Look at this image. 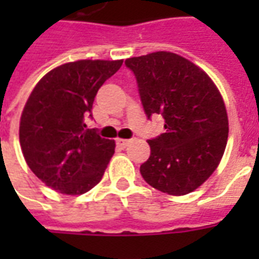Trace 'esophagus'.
<instances>
[{"mask_svg":"<svg viewBox=\"0 0 259 259\" xmlns=\"http://www.w3.org/2000/svg\"><path fill=\"white\" fill-rule=\"evenodd\" d=\"M129 143L130 140H126V139H116V144H118L119 147H122V148H124Z\"/></svg>","mask_w":259,"mask_h":259,"instance_id":"esophagus-1","label":"esophagus"}]
</instances>
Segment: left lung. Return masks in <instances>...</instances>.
<instances>
[{
    "mask_svg": "<svg viewBox=\"0 0 259 259\" xmlns=\"http://www.w3.org/2000/svg\"><path fill=\"white\" fill-rule=\"evenodd\" d=\"M124 65L135 73L147 118L165 119V133L148 140L151 155L141 176L162 193L189 194L211 176L226 148L222 96L202 69L178 54L158 51Z\"/></svg>",
    "mask_w": 259,
    "mask_h": 259,
    "instance_id": "left-lung-1",
    "label": "left lung"
}]
</instances>
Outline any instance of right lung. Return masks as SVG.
<instances>
[{
  "instance_id": "obj_1",
  "label": "right lung",
  "mask_w": 259,
  "mask_h": 259,
  "mask_svg": "<svg viewBox=\"0 0 259 259\" xmlns=\"http://www.w3.org/2000/svg\"><path fill=\"white\" fill-rule=\"evenodd\" d=\"M123 61L83 59L61 65L42 77L26 102L19 140L26 162L48 187L83 194L100 183L115 141L85 129L93 102Z\"/></svg>"
}]
</instances>
